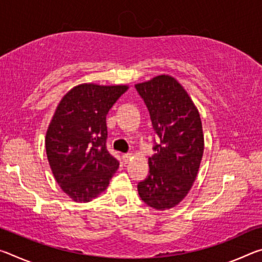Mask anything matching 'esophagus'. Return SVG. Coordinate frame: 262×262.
<instances>
[{
  "mask_svg": "<svg viewBox=\"0 0 262 262\" xmlns=\"http://www.w3.org/2000/svg\"><path fill=\"white\" fill-rule=\"evenodd\" d=\"M130 158H132V154H125L122 156V159H123V162H125L126 164L130 161Z\"/></svg>",
  "mask_w": 262,
  "mask_h": 262,
  "instance_id": "esophagus-1",
  "label": "esophagus"
}]
</instances>
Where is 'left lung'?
<instances>
[{"label":"left lung","mask_w":262,"mask_h":262,"mask_svg":"<svg viewBox=\"0 0 262 262\" xmlns=\"http://www.w3.org/2000/svg\"><path fill=\"white\" fill-rule=\"evenodd\" d=\"M147 105L159 142L149 157V174L137 185L141 200L166 210L184 200L196 179L205 149L198 108L183 85L168 75H159L135 85Z\"/></svg>","instance_id":"8db88e82"}]
</instances>
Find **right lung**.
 I'll return each instance as SVG.
<instances>
[{"mask_svg":"<svg viewBox=\"0 0 262 262\" xmlns=\"http://www.w3.org/2000/svg\"><path fill=\"white\" fill-rule=\"evenodd\" d=\"M128 85L79 84L57 105L46 133V154L57 184L76 202L107 188L119 162L106 149V115Z\"/></svg>","mask_w":262,"mask_h":262,"instance_id":"right-lung-1","label":"right lung"}]
</instances>
